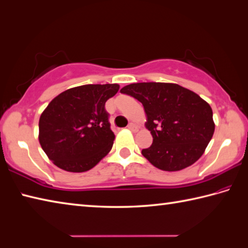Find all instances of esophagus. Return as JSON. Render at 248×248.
Here are the masks:
<instances>
[{
    "instance_id": "1",
    "label": "esophagus",
    "mask_w": 248,
    "mask_h": 248,
    "mask_svg": "<svg viewBox=\"0 0 248 248\" xmlns=\"http://www.w3.org/2000/svg\"><path fill=\"white\" fill-rule=\"evenodd\" d=\"M127 128L129 130H131V131H137V130H138V126H137L136 124H134V123H129L128 126H127Z\"/></svg>"
}]
</instances>
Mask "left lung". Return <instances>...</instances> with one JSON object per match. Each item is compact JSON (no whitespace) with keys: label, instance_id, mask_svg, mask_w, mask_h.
Wrapping results in <instances>:
<instances>
[{"label":"left lung","instance_id":"8db88e82","mask_svg":"<svg viewBox=\"0 0 248 248\" xmlns=\"http://www.w3.org/2000/svg\"><path fill=\"white\" fill-rule=\"evenodd\" d=\"M142 103L153 143L142 150L156 168L173 172L199 160L214 133L210 105L177 84L137 82L120 91Z\"/></svg>","mask_w":248,"mask_h":248}]
</instances>
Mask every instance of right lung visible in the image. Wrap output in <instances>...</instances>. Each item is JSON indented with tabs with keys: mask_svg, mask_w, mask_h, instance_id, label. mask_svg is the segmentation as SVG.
Segmentation results:
<instances>
[{
	"mask_svg": "<svg viewBox=\"0 0 248 248\" xmlns=\"http://www.w3.org/2000/svg\"><path fill=\"white\" fill-rule=\"evenodd\" d=\"M119 85H84L60 93L39 120V142L55 166L68 172L92 169L110 152L114 134L105 103Z\"/></svg>",
	"mask_w": 248,
	"mask_h": 248,
	"instance_id": "1",
	"label": "right lung"
}]
</instances>
